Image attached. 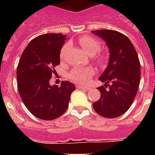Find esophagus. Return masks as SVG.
<instances>
[{"instance_id": "1", "label": "esophagus", "mask_w": 155, "mask_h": 155, "mask_svg": "<svg viewBox=\"0 0 155 155\" xmlns=\"http://www.w3.org/2000/svg\"><path fill=\"white\" fill-rule=\"evenodd\" d=\"M78 88H81V89L86 90V91L90 89L89 87H86V86H78Z\"/></svg>"}]
</instances>
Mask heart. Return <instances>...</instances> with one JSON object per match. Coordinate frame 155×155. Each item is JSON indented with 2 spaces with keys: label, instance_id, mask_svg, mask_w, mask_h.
Segmentation results:
<instances>
[{
  "label": "heart",
  "instance_id": "heart-1",
  "mask_svg": "<svg viewBox=\"0 0 155 155\" xmlns=\"http://www.w3.org/2000/svg\"><path fill=\"white\" fill-rule=\"evenodd\" d=\"M79 43L81 47L84 49L87 55L94 56L101 49V42L98 39H94L91 36H82L79 39ZM71 45L70 42H67L61 48L60 58L61 61H64L67 52L71 49ZM94 62L100 68H105L109 63V55L105 52H98V53L94 57ZM94 74L93 68H75L69 74V79L77 84H84L90 81Z\"/></svg>",
  "mask_w": 155,
  "mask_h": 155
}]
</instances>
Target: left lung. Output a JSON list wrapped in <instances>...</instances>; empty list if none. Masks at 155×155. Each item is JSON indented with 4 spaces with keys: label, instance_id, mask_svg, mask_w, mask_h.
Listing matches in <instances>:
<instances>
[{
    "label": "left lung",
    "instance_id": "1",
    "mask_svg": "<svg viewBox=\"0 0 155 155\" xmlns=\"http://www.w3.org/2000/svg\"><path fill=\"white\" fill-rule=\"evenodd\" d=\"M91 32L105 41L110 52L109 64L99 78L105 84L97 87L101 97L93 103V108L103 117L116 118L130 109L137 93L140 80L137 53L130 40L121 32L109 29Z\"/></svg>",
    "mask_w": 155,
    "mask_h": 155
}]
</instances>
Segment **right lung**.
<instances>
[{
	"instance_id": "right-lung-1",
	"label": "right lung",
	"mask_w": 155,
	"mask_h": 155,
	"mask_svg": "<svg viewBox=\"0 0 155 155\" xmlns=\"http://www.w3.org/2000/svg\"><path fill=\"white\" fill-rule=\"evenodd\" d=\"M66 35L47 33L35 37L19 60L17 84L23 103L31 114L43 120L62 116L68 107L74 84L63 81L50 86V80L60 64V53Z\"/></svg>"
}]
</instances>
